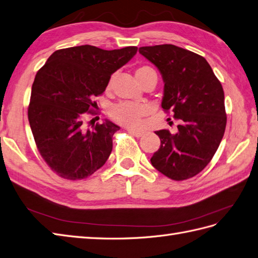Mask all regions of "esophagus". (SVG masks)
<instances>
[{"label": "esophagus", "instance_id": "1", "mask_svg": "<svg viewBox=\"0 0 258 258\" xmlns=\"http://www.w3.org/2000/svg\"><path fill=\"white\" fill-rule=\"evenodd\" d=\"M127 131H128V133H129L130 135H133V136H135V137H137V138H140V137H142V136L144 135L143 131L135 130V129H130V128H127Z\"/></svg>", "mask_w": 258, "mask_h": 258}]
</instances>
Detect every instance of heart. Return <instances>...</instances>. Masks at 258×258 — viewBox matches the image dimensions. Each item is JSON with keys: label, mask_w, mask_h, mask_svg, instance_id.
Listing matches in <instances>:
<instances>
[{"label": "heart", "mask_w": 258, "mask_h": 258, "mask_svg": "<svg viewBox=\"0 0 258 258\" xmlns=\"http://www.w3.org/2000/svg\"><path fill=\"white\" fill-rule=\"evenodd\" d=\"M153 69L148 66L139 67L136 70V77L138 81H140L144 75H146L149 71H152ZM115 75H111L108 81V89L112 85L114 82ZM148 114V107L144 105L134 104L129 102H122L111 106L109 110V116L112 120L125 125L129 128H137L140 124L141 119Z\"/></svg>", "instance_id": "1"}]
</instances>
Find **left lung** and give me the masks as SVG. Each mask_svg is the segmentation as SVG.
Returning <instances> with one entry per match:
<instances>
[{"instance_id":"left-lung-1","label":"left lung","mask_w":258,"mask_h":258,"mask_svg":"<svg viewBox=\"0 0 258 258\" xmlns=\"http://www.w3.org/2000/svg\"><path fill=\"white\" fill-rule=\"evenodd\" d=\"M164 81L162 108L173 111L178 131H155L161 146L152 165L174 180H184L209 164L221 142L227 112L220 81L204 56L174 45L139 48Z\"/></svg>"}]
</instances>
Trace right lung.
I'll return each mask as SVG.
<instances>
[{
	"label": "right lung",
	"instance_id": "add662e5",
	"mask_svg": "<svg viewBox=\"0 0 258 258\" xmlns=\"http://www.w3.org/2000/svg\"><path fill=\"white\" fill-rule=\"evenodd\" d=\"M137 47L104 50L84 45L54 51L31 86L28 120L41 158L60 177L78 180L102 167L112 150L117 124L109 120L85 130L86 114L111 74L137 53Z\"/></svg>",
	"mask_w": 258,
	"mask_h": 258
}]
</instances>
